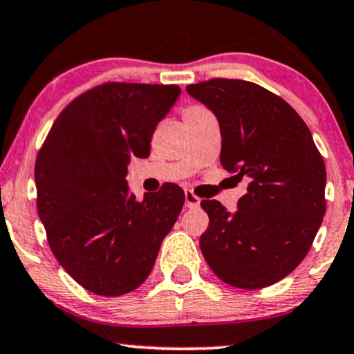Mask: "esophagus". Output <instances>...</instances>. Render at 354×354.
<instances>
[{"mask_svg": "<svg viewBox=\"0 0 354 354\" xmlns=\"http://www.w3.org/2000/svg\"><path fill=\"white\" fill-rule=\"evenodd\" d=\"M185 201H186V207H198L199 203H201V199L196 196L193 191L186 189L185 191Z\"/></svg>", "mask_w": 354, "mask_h": 354, "instance_id": "obj_1", "label": "esophagus"}]
</instances>
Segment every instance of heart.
Returning a JSON list of instances; mask_svg holds the SVG:
<instances>
[{
	"instance_id": "b5f03b06",
	"label": "heart",
	"mask_w": 354,
	"mask_h": 354,
	"mask_svg": "<svg viewBox=\"0 0 354 354\" xmlns=\"http://www.w3.org/2000/svg\"><path fill=\"white\" fill-rule=\"evenodd\" d=\"M189 109H203V107H199V105H193V107H189ZM188 110V109H186Z\"/></svg>"
}]
</instances>
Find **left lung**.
Masks as SVG:
<instances>
[{
  "mask_svg": "<svg viewBox=\"0 0 354 354\" xmlns=\"http://www.w3.org/2000/svg\"><path fill=\"white\" fill-rule=\"evenodd\" d=\"M186 91L219 120L221 165L250 180L239 209L203 199L199 247L211 270L245 290L269 287L304 261L326 211V169L299 113L261 85L209 79Z\"/></svg>",
  "mask_w": 354,
  "mask_h": 354,
  "instance_id": "1",
  "label": "left lung"
}]
</instances>
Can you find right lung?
Segmentation results:
<instances>
[{"label":"right lung","instance_id":"1","mask_svg":"<svg viewBox=\"0 0 354 354\" xmlns=\"http://www.w3.org/2000/svg\"><path fill=\"white\" fill-rule=\"evenodd\" d=\"M180 92L173 84L97 85L59 113L37 153V212L49 247L85 290L118 297L140 287L180 216L178 185L138 203L125 180L131 156L148 158Z\"/></svg>","mask_w":354,"mask_h":354}]
</instances>
